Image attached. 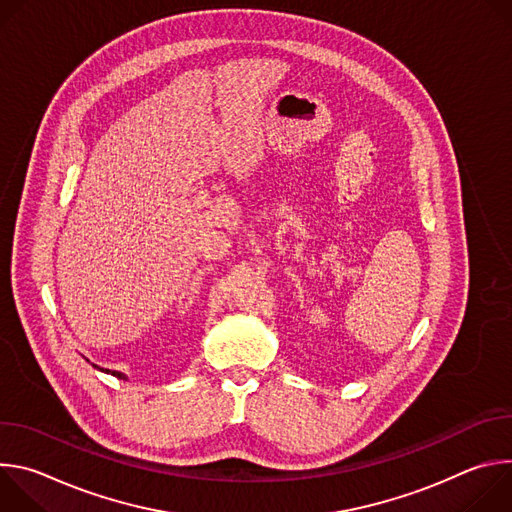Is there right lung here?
Instances as JSON below:
<instances>
[{
    "label": "right lung",
    "instance_id": "add662e5",
    "mask_svg": "<svg viewBox=\"0 0 512 512\" xmlns=\"http://www.w3.org/2000/svg\"><path fill=\"white\" fill-rule=\"evenodd\" d=\"M101 371H103V369H101ZM105 373H111V371H105ZM111 375H115V377H123V375H121V373H117V371H113Z\"/></svg>",
    "mask_w": 512,
    "mask_h": 512
}]
</instances>
